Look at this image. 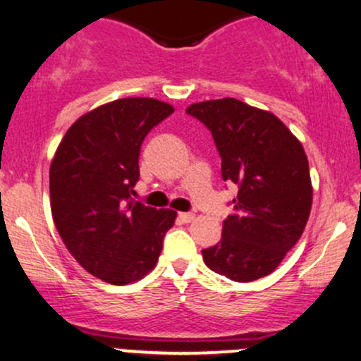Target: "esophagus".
<instances>
[{
  "label": "esophagus",
  "instance_id": "esophagus-1",
  "mask_svg": "<svg viewBox=\"0 0 361 361\" xmlns=\"http://www.w3.org/2000/svg\"><path fill=\"white\" fill-rule=\"evenodd\" d=\"M178 219H180L181 222L188 224V222H192V221H193L195 215H193V214H190V212H180V214H178Z\"/></svg>",
  "mask_w": 361,
  "mask_h": 361
}]
</instances>
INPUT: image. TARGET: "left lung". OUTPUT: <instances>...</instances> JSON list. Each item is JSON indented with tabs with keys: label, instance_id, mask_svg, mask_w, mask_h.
Wrapping results in <instances>:
<instances>
[{
	"label": "left lung",
	"instance_id": "1",
	"mask_svg": "<svg viewBox=\"0 0 361 361\" xmlns=\"http://www.w3.org/2000/svg\"><path fill=\"white\" fill-rule=\"evenodd\" d=\"M186 114L212 132L222 180L239 186L222 239L202 250L205 264L233 281L263 279L295 246L309 221L312 183L304 147L271 111L235 98L193 103Z\"/></svg>",
	"mask_w": 361,
	"mask_h": 361
}]
</instances>
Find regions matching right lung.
<instances>
[{
  "label": "right lung",
  "instance_id": "obj_1",
  "mask_svg": "<svg viewBox=\"0 0 361 361\" xmlns=\"http://www.w3.org/2000/svg\"><path fill=\"white\" fill-rule=\"evenodd\" d=\"M175 111L154 98H120L81 115L49 169L51 210L74 259L106 283H134L156 267L176 212L130 197L152 127Z\"/></svg>",
  "mask_w": 361,
  "mask_h": 361
}]
</instances>
